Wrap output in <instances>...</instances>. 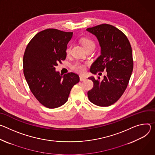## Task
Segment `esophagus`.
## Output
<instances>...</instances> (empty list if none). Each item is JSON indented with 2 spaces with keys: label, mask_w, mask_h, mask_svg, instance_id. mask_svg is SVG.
Returning <instances> with one entry per match:
<instances>
[{
  "label": "esophagus",
  "mask_w": 155,
  "mask_h": 155,
  "mask_svg": "<svg viewBox=\"0 0 155 155\" xmlns=\"http://www.w3.org/2000/svg\"><path fill=\"white\" fill-rule=\"evenodd\" d=\"M85 79H86V78H85L84 76H80V81H85Z\"/></svg>",
  "instance_id": "obj_1"
}]
</instances>
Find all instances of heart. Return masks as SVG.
I'll return each mask as SVG.
<instances>
[{
  "instance_id": "obj_1",
  "label": "heart",
  "mask_w": 155,
  "mask_h": 155,
  "mask_svg": "<svg viewBox=\"0 0 155 155\" xmlns=\"http://www.w3.org/2000/svg\"><path fill=\"white\" fill-rule=\"evenodd\" d=\"M81 42L85 50L89 48H95V44L94 41L90 38H82L81 39ZM71 46L69 45L66 49V52L67 55H69L71 53ZM72 69L78 73H83L85 71V64L79 62H76V63L72 65Z\"/></svg>"
}]
</instances>
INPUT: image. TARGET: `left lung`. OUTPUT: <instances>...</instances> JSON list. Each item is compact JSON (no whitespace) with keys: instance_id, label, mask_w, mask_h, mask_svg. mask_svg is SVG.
Instances as JSON below:
<instances>
[{"instance_id":"8db88e82","label":"left lung","mask_w":155,"mask_h":155,"mask_svg":"<svg viewBox=\"0 0 155 155\" xmlns=\"http://www.w3.org/2000/svg\"><path fill=\"white\" fill-rule=\"evenodd\" d=\"M86 30L97 37L101 47V54L92 64L91 72L96 74L107 71L101 81L100 77L89 78L94 87L87 92L88 98L97 106L108 107L127 88L134 66L131 45L125 34L112 25L102 24Z\"/></svg>"}]
</instances>
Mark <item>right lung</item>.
<instances>
[{
	"label": "right lung",
	"instance_id": "add662e5",
	"mask_svg": "<svg viewBox=\"0 0 155 155\" xmlns=\"http://www.w3.org/2000/svg\"><path fill=\"white\" fill-rule=\"evenodd\" d=\"M72 32L47 29L38 32L28 44L23 56V73L36 99L48 108L64 105L72 87L79 82L74 73L63 76L55 66L66 57L67 44Z\"/></svg>",
	"mask_w": 155,
	"mask_h": 155
}]
</instances>
